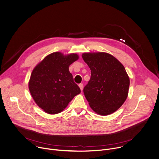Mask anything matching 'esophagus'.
Listing matches in <instances>:
<instances>
[{"label":"esophagus","mask_w":159,"mask_h":159,"mask_svg":"<svg viewBox=\"0 0 159 159\" xmlns=\"http://www.w3.org/2000/svg\"><path fill=\"white\" fill-rule=\"evenodd\" d=\"M79 88H80V89L81 91H82V90H83V88H84V85H83V84H79Z\"/></svg>","instance_id":"34e87169"}]
</instances>
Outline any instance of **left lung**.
<instances>
[{"mask_svg":"<svg viewBox=\"0 0 159 159\" xmlns=\"http://www.w3.org/2000/svg\"><path fill=\"white\" fill-rule=\"evenodd\" d=\"M91 75L84 93L93 111L101 115L117 111L127 99L129 78L122 64L106 52L83 53Z\"/></svg>","mask_w":159,"mask_h":159,"instance_id":"left-lung-1","label":"left lung"}]
</instances>
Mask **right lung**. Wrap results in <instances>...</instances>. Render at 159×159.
<instances>
[{
  "label": "right lung",
  "instance_id": "obj_1",
  "mask_svg": "<svg viewBox=\"0 0 159 159\" xmlns=\"http://www.w3.org/2000/svg\"><path fill=\"white\" fill-rule=\"evenodd\" d=\"M79 59L77 54L60 52L47 56L33 70L28 83L36 104L49 114L62 111L80 89L74 81L69 66Z\"/></svg>",
  "mask_w": 159,
  "mask_h": 159
}]
</instances>
